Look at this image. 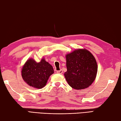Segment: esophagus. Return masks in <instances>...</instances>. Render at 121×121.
I'll return each mask as SVG.
<instances>
[{"mask_svg": "<svg viewBox=\"0 0 121 121\" xmlns=\"http://www.w3.org/2000/svg\"><path fill=\"white\" fill-rule=\"evenodd\" d=\"M56 73H60V74H61V73H63V70H62V69H61V70H60L56 71Z\"/></svg>", "mask_w": 121, "mask_h": 121, "instance_id": "obj_1", "label": "esophagus"}]
</instances>
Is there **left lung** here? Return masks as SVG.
<instances>
[{"mask_svg": "<svg viewBox=\"0 0 121 121\" xmlns=\"http://www.w3.org/2000/svg\"><path fill=\"white\" fill-rule=\"evenodd\" d=\"M65 57L67 71L64 75L68 84L76 90L91 85L98 71L97 61L92 54L86 49H78Z\"/></svg>", "mask_w": 121, "mask_h": 121, "instance_id": "8db88e82", "label": "left lung"}]
</instances>
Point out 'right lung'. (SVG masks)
<instances>
[{
  "label": "right lung",
  "instance_id": "add662e5",
  "mask_svg": "<svg viewBox=\"0 0 121 121\" xmlns=\"http://www.w3.org/2000/svg\"><path fill=\"white\" fill-rule=\"evenodd\" d=\"M22 77L29 85L37 89H42L46 84L49 77L54 73L52 65L43 58L36 62L30 58L26 61L22 68Z\"/></svg>",
  "mask_w": 121,
  "mask_h": 121
}]
</instances>
